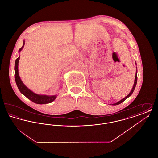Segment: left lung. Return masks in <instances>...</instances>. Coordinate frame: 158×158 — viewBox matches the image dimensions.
I'll return each instance as SVG.
<instances>
[{
    "mask_svg": "<svg viewBox=\"0 0 158 158\" xmlns=\"http://www.w3.org/2000/svg\"><path fill=\"white\" fill-rule=\"evenodd\" d=\"M135 64H136V63H135ZM137 70H136V73H135V83H134V85H133V88H132V89L130 91V92L125 97V98H123V99H122L120 101H119L118 102H117V103H115V104H113L112 105H118V104H121V102H123V101H124L127 98H128L130 96H131V95L133 94V91L135 90V86H136V84H137Z\"/></svg>",
    "mask_w": 158,
    "mask_h": 158,
    "instance_id": "left-lung-1",
    "label": "left lung"
}]
</instances>
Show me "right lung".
I'll list each match as a JSON object with an SVG mask.
<instances>
[{
	"label": "right lung",
	"instance_id": "right-lung-1",
	"mask_svg": "<svg viewBox=\"0 0 158 158\" xmlns=\"http://www.w3.org/2000/svg\"><path fill=\"white\" fill-rule=\"evenodd\" d=\"M24 44H25V41H23V47L21 48H19V52H20L22 50V49L23 48ZM19 59H20V56H19L16 59V60H15V68H14L15 82L19 91L27 98L35 104H48V103L52 102L57 97V95H52V96L45 95H38L33 92L32 90L28 89L23 84V83L21 81L19 76V73H18V63H19Z\"/></svg>",
	"mask_w": 158,
	"mask_h": 158
}]
</instances>
